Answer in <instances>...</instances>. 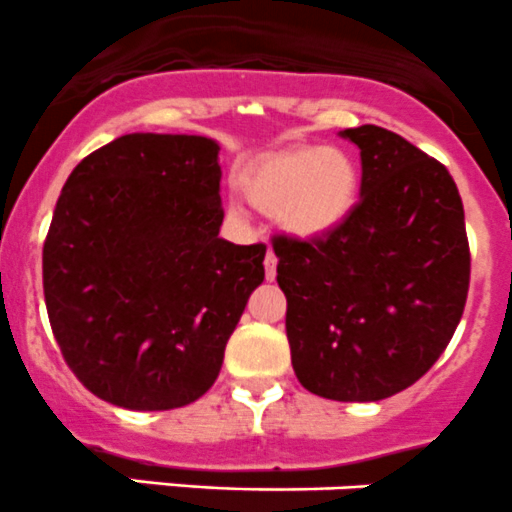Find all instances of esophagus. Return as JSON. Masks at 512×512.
<instances>
[{
  "mask_svg": "<svg viewBox=\"0 0 512 512\" xmlns=\"http://www.w3.org/2000/svg\"><path fill=\"white\" fill-rule=\"evenodd\" d=\"M265 277L270 282L277 277V257H275V252H267V257H265Z\"/></svg>",
  "mask_w": 512,
  "mask_h": 512,
  "instance_id": "esophagus-1",
  "label": "esophagus"
}]
</instances>
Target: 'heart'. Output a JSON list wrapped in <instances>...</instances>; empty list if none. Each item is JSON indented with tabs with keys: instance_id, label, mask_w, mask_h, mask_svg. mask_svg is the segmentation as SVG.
<instances>
[{
	"instance_id": "obj_1",
	"label": "heart",
	"mask_w": 512,
	"mask_h": 512,
	"mask_svg": "<svg viewBox=\"0 0 512 512\" xmlns=\"http://www.w3.org/2000/svg\"><path fill=\"white\" fill-rule=\"evenodd\" d=\"M247 200L302 240L330 235L355 210L360 170L345 150L300 145L267 157L247 177Z\"/></svg>"
}]
</instances>
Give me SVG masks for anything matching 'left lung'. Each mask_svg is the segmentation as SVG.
I'll list each match as a JSON object with an SVG mask.
<instances>
[{"label":"left lung","instance_id":"obj_1","mask_svg":"<svg viewBox=\"0 0 512 512\" xmlns=\"http://www.w3.org/2000/svg\"><path fill=\"white\" fill-rule=\"evenodd\" d=\"M360 150V202L330 235L277 237V285L302 388L377 403L433 367L463 317L470 250L450 172L375 124L342 130Z\"/></svg>","mask_w":512,"mask_h":512}]
</instances>
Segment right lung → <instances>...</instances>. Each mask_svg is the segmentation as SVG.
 <instances>
[{"mask_svg": "<svg viewBox=\"0 0 512 512\" xmlns=\"http://www.w3.org/2000/svg\"><path fill=\"white\" fill-rule=\"evenodd\" d=\"M220 145L135 132L64 182L42 252L44 302L84 388L127 410H172L212 388L265 245L222 240Z\"/></svg>", "mask_w": 512, "mask_h": 512, "instance_id": "obj_1", "label": "right lung"}]
</instances>
